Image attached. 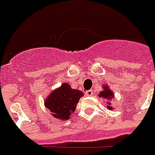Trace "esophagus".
Returning a JSON list of instances; mask_svg holds the SVG:
<instances>
[{"label":"esophagus","mask_w":155,"mask_h":155,"mask_svg":"<svg viewBox=\"0 0 155 155\" xmlns=\"http://www.w3.org/2000/svg\"><path fill=\"white\" fill-rule=\"evenodd\" d=\"M84 94H85L86 96H91V95H93V91H91V90L86 91L84 92Z\"/></svg>","instance_id":"34e87169"}]
</instances>
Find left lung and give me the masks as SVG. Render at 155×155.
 Listing matches in <instances>:
<instances>
[{
	"label": "left lung",
	"instance_id": "8db88e82",
	"mask_svg": "<svg viewBox=\"0 0 155 155\" xmlns=\"http://www.w3.org/2000/svg\"><path fill=\"white\" fill-rule=\"evenodd\" d=\"M104 88H105V89H104V91H102V92H101V94H99V95H100V97L105 98V99H108V100H109V99L111 100L112 98L114 97V94H113V92L110 91L107 87H104ZM109 104H110V103H109ZM109 108H110V110H112V107H111V106H109Z\"/></svg>",
	"mask_w": 155,
	"mask_h": 155
}]
</instances>
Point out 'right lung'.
<instances>
[{
	"mask_svg": "<svg viewBox=\"0 0 155 155\" xmlns=\"http://www.w3.org/2000/svg\"><path fill=\"white\" fill-rule=\"evenodd\" d=\"M83 95L81 91L73 90L69 84L64 83L59 89L51 92L45 104L54 118L65 120L74 112L76 104Z\"/></svg>",
	"mask_w": 155,
	"mask_h": 155,
	"instance_id": "obj_1",
	"label": "right lung"
}]
</instances>
